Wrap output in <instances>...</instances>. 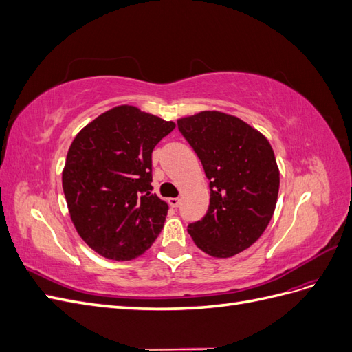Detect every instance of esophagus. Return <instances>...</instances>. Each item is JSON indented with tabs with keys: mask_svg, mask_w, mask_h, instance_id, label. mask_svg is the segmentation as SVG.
<instances>
[{
	"mask_svg": "<svg viewBox=\"0 0 352 352\" xmlns=\"http://www.w3.org/2000/svg\"><path fill=\"white\" fill-rule=\"evenodd\" d=\"M168 204H170V207H173V208L179 207V204H180V198H168Z\"/></svg>",
	"mask_w": 352,
	"mask_h": 352,
	"instance_id": "obj_1",
	"label": "esophagus"
}]
</instances>
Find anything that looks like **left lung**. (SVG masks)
<instances>
[{
    "instance_id": "1",
    "label": "left lung",
    "mask_w": 352,
    "mask_h": 352,
    "mask_svg": "<svg viewBox=\"0 0 352 352\" xmlns=\"http://www.w3.org/2000/svg\"><path fill=\"white\" fill-rule=\"evenodd\" d=\"M210 180L207 214L190 223L197 247L216 258L250 248L267 228L279 194V167L261 132L221 111L177 120Z\"/></svg>"
}]
</instances>
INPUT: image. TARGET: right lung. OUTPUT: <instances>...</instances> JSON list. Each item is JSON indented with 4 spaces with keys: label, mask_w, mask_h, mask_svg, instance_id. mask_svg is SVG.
<instances>
[{
    "label": "right lung",
    "mask_w": 352,
    "mask_h": 352,
    "mask_svg": "<svg viewBox=\"0 0 352 352\" xmlns=\"http://www.w3.org/2000/svg\"><path fill=\"white\" fill-rule=\"evenodd\" d=\"M173 122L119 105L74 138L63 190L79 236L105 258L132 260L151 247L168 211L153 194V150Z\"/></svg>",
    "instance_id": "right-lung-1"
}]
</instances>
